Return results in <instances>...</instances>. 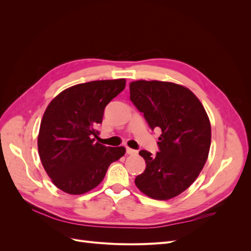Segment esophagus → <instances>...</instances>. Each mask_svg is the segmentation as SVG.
Wrapping results in <instances>:
<instances>
[{"label": "esophagus", "mask_w": 251, "mask_h": 251, "mask_svg": "<svg viewBox=\"0 0 251 251\" xmlns=\"http://www.w3.org/2000/svg\"><path fill=\"white\" fill-rule=\"evenodd\" d=\"M126 151L127 155H134V154L137 153V151H135V150L130 149V148H126Z\"/></svg>", "instance_id": "esophagus-1"}]
</instances>
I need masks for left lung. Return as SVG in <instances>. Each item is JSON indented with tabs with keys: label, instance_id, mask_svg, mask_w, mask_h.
<instances>
[{
	"label": "left lung",
	"instance_id": "8db88e82",
	"mask_svg": "<svg viewBox=\"0 0 251 251\" xmlns=\"http://www.w3.org/2000/svg\"><path fill=\"white\" fill-rule=\"evenodd\" d=\"M130 94L151 130H161L155 156L144 150L139 151L147 166L135 184L151 198L172 199L192 185L207 160L209 118L192 91L177 83L133 81Z\"/></svg>",
	"mask_w": 251,
	"mask_h": 251
}]
</instances>
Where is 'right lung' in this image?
I'll return each instance as SVG.
<instances>
[{
    "mask_svg": "<svg viewBox=\"0 0 251 251\" xmlns=\"http://www.w3.org/2000/svg\"><path fill=\"white\" fill-rule=\"evenodd\" d=\"M126 87V79L94 80L68 88L44 113L37 147L42 164L56 187L81 195L96 187L110 164L126 153L94 142L107 104Z\"/></svg>",
    "mask_w": 251,
    "mask_h": 251,
    "instance_id": "add662e5",
    "label": "right lung"
}]
</instances>
